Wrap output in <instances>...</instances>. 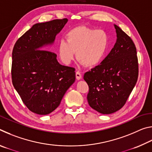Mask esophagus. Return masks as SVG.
<instances>
[{"label": "esophagus", "instance_id": "obj_1", "mask_svg": "<svg viewBox=\"0 0 152 152\" xmlns=\"http://www.w3.org/2000/svg\"><path fill=\"white\" fill-rule=\"evenodd\" d=\"M76 78L77 80H80L82 78V74L80 72H76Z\"/></svg>", "mask_w": 152, "mask_h": 152}]
</instances>
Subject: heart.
I'll list each match as a JSON object with an SVG mask.
<instances>
[{
  "label": "heart",
  "instance_id": "b5f03b06",
  "mask_svg": "<svg viewBox=\"0 0 152 152\" xmlns=\"http://www.w3.org/2000/svg\"><path fill=\"white\" fill-rule=\"evenodd\" d=\"M66 42L61 40L58 47L61 61L70 64L76 57L86 67L97 65L104 58L109 46V36L103 30L78 26L68 31Z\"/></svg>",
  "mask_w": 152,
  "mask_h": 152
}]
</instances>
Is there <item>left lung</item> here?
Segmentation results:
<instances>
[{
    "instance_id": "8db88e82",
    "label": "left lung",
    "mask_w": 152,
    "mask_h": 152,
    "mask_svg": "<svg viewBox=\"0 0 152 152\" xmlns=\"http://www.w3.org/2000/svg\"><path fill=\"white\" fill-rule=\"evenodd\" d=\"M117 42L102 62L84 74L89 87L87 100L91 107L110 114L124 106L138 78V60L134 43L114 25Z\"/></svg>"
}]
</instances>
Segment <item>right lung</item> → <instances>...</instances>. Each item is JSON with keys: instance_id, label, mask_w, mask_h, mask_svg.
Wrapping results in <instances>:
<instances>
[{"instance_id": "1", "label": "right lung", "mask_w": 152, "mask_h": 152, "mask_svg": "<svg viewBox=\"0 0 152 152\" xmlns=\"http://www.w3.org/2000/svg\"><path fill=\"white\" fill-rule=\"evenodd\" d=\"M67 22L62 19L35 24L12 50V84L23 103L36 114L53 112L75 81V69L61 65L55 53L43 48L53 44Z\"/></svg>"}]
</instances>
